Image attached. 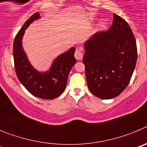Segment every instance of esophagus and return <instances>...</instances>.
I'll list each match as a JSON object with an SVG mask.
<instances>
[{"mask_svg":"<svg viewBox=\"0 0 147 147\" xmlns=\"http://www.w3.org/2000/svg\"><path fill=\"white\" fill-rule=\"evenodd\" d=\"M74 57L77 60H81L83 57V53L81 49H76L74 53Z\"/></svg>","mask_w":147,"mask_h":147,"instance_id":"1","label":"esophagus"}]
</instances>
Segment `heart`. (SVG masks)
I'll return each mask as SVG.
<instances>
[{"label":"heart","mask_w":147,"mask_h":147,"mask_svg":"<svg viewBox=\"0 0 147 147\" xmlns=\"http://www.w3.org/2000/svg\"><path fill=\"white\" fill-rule=\"evenodd\" d=\"M101 26V28H105V23H102V24H101V26Z\"/></svg>","instance_id":"1"}]
</instances>
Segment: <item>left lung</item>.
Segmentation results:
<instances>
[{
    "mask_svg": "<svg viewBox=\"0 0 147 147\" xmlns=\"http://www.w3.org/2000/svg\"><path fill=\"white\" fill-rule=\"evenodd\" d=\"M83 63L88 86L102 99L117 96L129 85L137 61V46L129 24L113 14L107 31L98 32L85 43Z\"/></svg>",
    "mask_w": 147,
    "mask_h": 147,
    "instance_id": "obj_1",
    "label": "left lung"
}]
</instances>
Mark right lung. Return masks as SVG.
Returning <instances> with one entry per match:
<instances>
[{"mask_svg":"<svg viewBox=\"0 0 147 147\" xmlns=\"http://www.w3.org/2000/svg\"><path fill=\"white\" fill-rule=\"evenodd\" d=\"M40 18L38 12L34 13L17 34L13 44L15 69L19 81L31 94L42 99H53L60 96L65 89L70 71L76 62L75 48H71L59 55L53 62L49 71L45 73L36 71L22 48V38L28 26Z\"/></svg>","mask_w":147,"mask_h":147,"instance_id":"right-lung-1","label":"right lung"}]
</instances>
